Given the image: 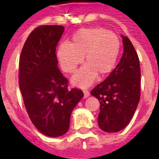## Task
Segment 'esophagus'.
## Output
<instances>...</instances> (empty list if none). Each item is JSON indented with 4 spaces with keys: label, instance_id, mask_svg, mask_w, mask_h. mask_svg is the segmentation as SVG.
<instances>
[{
    "label": "esophagus",
    "instance_id": "obj_1",
    "mask_svg": "<svg viewBox=\"0 0 159 159\" xmlns=\"http://www.w3.org/2000/svg\"><path fill=\"white\" fill-rule=\"evenodd\" d=\"M83 93H84V96H83V97H84L85 99H86V98H87V97L90 96L89 92H88V91H87V90H84V91H83Z\"/></svg>",
    "mask_w": 159,
    "mask_h": 159
}]
</instances>
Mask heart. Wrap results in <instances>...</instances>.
<instances>
[{
    "instance_id": "1",
    "label": "heart",
    "mask_w": 159,
    "mask_h": 159,
    "mask_svg": "<svg viewBox=\"0 0 159 159\" xmlns=\"http://www.w3.org/2000/svg\"><path fill=\"white\" fill-rule=\"evenodd\" d=\"M120 52V41L113 32L104 28H84L76 31L71 43H61L57 57L62 69L72 73L83 62L82 67L72 77L74 86L87 87L98 76L107 77L116 67Z\"/></svg>"
}]
</instances>
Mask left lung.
Masks as SVG:
<instances>
[{"instance_id":"obj_1","label":"left lung","mask_w":159,"mask_h":159,"mask_svg":"<svg viewBox=\"0 0 159 159\" xmlns=\"http://www.w3.org/2000/svg\"><path fill=\"white\" fill-rule=\"evenodd\" d=\"M124 53L109 77L91 94L100 102L98 125L108 133L118 132L130 122L140 99V66L133 44L122 36Z\"/></svg>"}]
</instances>
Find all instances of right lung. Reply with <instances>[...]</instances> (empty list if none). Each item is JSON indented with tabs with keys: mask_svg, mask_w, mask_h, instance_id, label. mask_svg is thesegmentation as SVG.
I'll return each mask as SVG.
<instances>
[{
	"mask_svg": "<svg viewBox=\"0 0 159 159\" xmlns=\"http://www.w3.org/2000/svg\"><path fill=\"white\" fill-rule=\"evenodd\" d=\"M61 25H40L26 39L19 62V86L29 117L40 133L58 137L69 129L72 110L83 97L68 89V80L57 67L56 47Z\"/></svg>",
	"mask_w": 159,
	"mask_h": 159,
	"instance_id": "1",
	"label": "right lung"
}]
</instances>
